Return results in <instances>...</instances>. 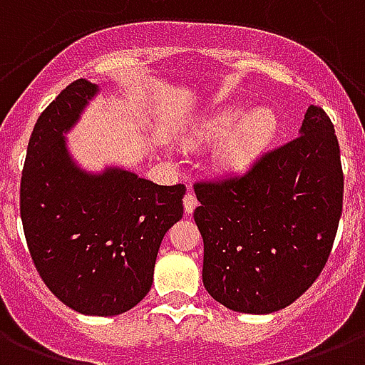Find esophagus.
<instances>
[{
	"label": "esophagus",
	"mask_w": 365,
	"mask_h": 365,
	"mask_svg": "<svg viewBox=\"0 0 365 365\" xmlns=\"http://www.w3.org/2000/svg\"><path fill=\"white\" fill-rule=\"evenodd\" d=\"M182 203H185V211L186 212H192L197 207V200H196V196L192 194V192H188V194H186L185 200H182Z\"/></svg>",
	"instance_id": "obj_1"
}]
</instances>
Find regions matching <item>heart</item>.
Instances as JSON below:
<instances>
[{"label":"heart","mask_w":365,"mask_h":365,"mask_svg":"<svg viewBox=\"0 0 365 365\" xmlns=\"http://www.w3.org/2000/svg\"><path fill=\"white\" fill-rule=\"evenodd\" d=\"M279 128V115L271 107L245 113L241 103H230L196 118L182 133V141L188 147H200L222 139L217 148L218 168L226 173H243L269 147Z\"/></svg>","instance_id":"1"}]
</instances>
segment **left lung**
Here are the masks:
<instances>
[{
	"label": "left lung",
	"instance_id": "left-lung-1",
	"mask_svg": "<svg viewBox=\"0 0 365 365\" xmlns=\"http://www.w3.org/2000/svg\"><path fill=\"white\" fill-rule=\"evenodd\" d=\"M194 192L207 292L237 313L288 307L328 262L343 211L330 116L311 105L294 141L264 154L243 177L197 182Z\"/></svg>",
	"mask_w": 365,
	"mask_h": 365
}]
</instances>
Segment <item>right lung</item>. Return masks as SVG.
Listing matches in <instances>:
<instances>
[{
  "label": "right lung",
  "mask_w": 365,
  "mask_h": 365,
  "mask_svg": "<svg viewBox=\"0 0 365 365\" xmlns=\"http://www.w3.org/2000/svg\"><path fill=\"white\" fill-rule=\"evenodd\" d=\"M100 86L78 78L37 118L20 182V217L31 260L67 307L115 317L150 290L165 232L182 218L186 186H162L130 169L100 173L73 160L66 133Z\"/></svg>",
  "instance_id": "1"
}]
</instances>
